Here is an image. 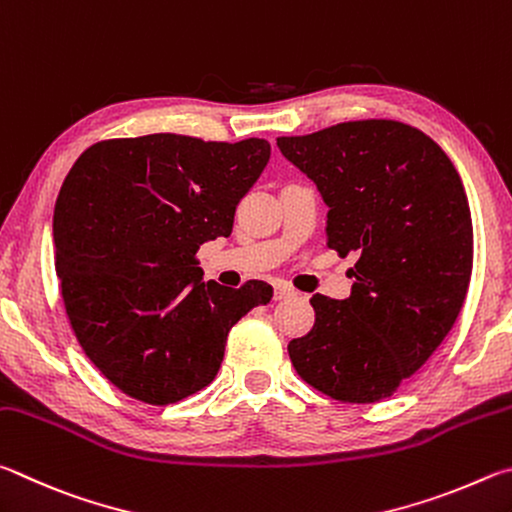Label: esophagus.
Instances as JSON below:
<instances>
[{"label": "esophagus", "mask_w": 512, "mask_h": 512, "mask_svg": "<svg viewBox=\"0 0 512 512\" xmlns=\"http://www.w3.org/2000/svg\"><path fill=\"white\" fill-rule=\"evenodd\" d=\"M294 288H290L288 283H276L274 285V299L276 301H281V299H290V297H294Z\"/></svg>", "instance_id": "esophagus-1"}]
</instances>
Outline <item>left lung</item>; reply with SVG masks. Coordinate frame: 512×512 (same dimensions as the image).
I'll return each instance as SVG.
<instances>
[{
  "instance_id": "obj_1",
  "label": "left lung",
  "mask_w": 512,
  "mask_h": 512,
  "mask_svg": "<svg viewBox=\"0 0 512 512\" xmlns=\"http://www.w3.org/2000/svg\"><path fill=\"white\" fill-rule=\"evenodd\" d=\"M276 146L328 204V247L357 256L351 297L315 294L288 344L303 382L342 402L393 396L450 333L472 276V215L450 157L391 119L330 125Z\"/></svg>"
}]
</instances>
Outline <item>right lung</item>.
<instances>
[{"label": "right lung", "mask_w": 512, "mask_h": 512, "mask_svg": "<svg viewBox=\"0 0 512 512\" xmlns=\"http://www.w3.org/2000/svg\"><path fill=\"white\" fill-rule=\"evenodd\" d=\"M270 159L265 139L186 134L105 139L62 182L53 211L56 272L71 330L125 396L173 405L211 384L227 335L272 285L202 283L195 254L227 238Z\"/></svg>", "instance_id": "add662e5"}]
</instances>
